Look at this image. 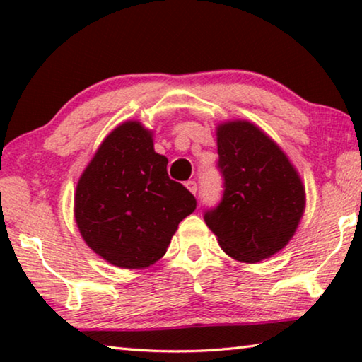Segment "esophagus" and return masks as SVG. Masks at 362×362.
Segmentation results:
<instances>
[{
  "instance_id": "esophagus-1",
  "label": "esophagus",
  "mask_w": 362,
  "mask_h": 362,
  "mask_svg": "<svg viewBox=\"0 0 362 362\" xmlns=\"http://www.w3.org/2000/svg\"><path fill=\"white\" fill-rule=\"evenodd\" d=\"M185 187L189 189V193H193V194L198 193V183H196L194 180H188L185 183Z\"/></svg>"
}]
</instances>
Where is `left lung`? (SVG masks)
Segmentation results:
<instances>
[{
	"label": "left lung",
	"instance_id": "left-lung-1",
	"mask_svg": "<svg viewBox=\"0 0 362 362\" xmlns=\"http://www.w3.org/2000/svg\"><path fill=\"white\" fill-rule=\"evenodd\" d=\"M216 134L225 192L216 209L204 214L206 225L231 259L262 262L292 240L305 212L303 182L281 146L254 122H220Z\"/></svg>",
	"mask_w": 362,
	"mask_h": 362
}]
</instances>
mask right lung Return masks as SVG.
<instances>
[{
    "instance_id": "add662e5",
    "label": "right lung",
    "mask_w": 362,
    "mask_h": 362,
    "mask_svg": "<svg viewBox=\"0 0 362 362\" xmlns=\"http://www.w3.org/2000/svg\"><path fill=\"white\" fill-rule=\"evenodd\" d=\"M153 131L124 121L103 139L76 183L75 222L84 243L113 267L142 269L166 254L194 196L168 175Z\"/></svg>"
}]
</instances>
